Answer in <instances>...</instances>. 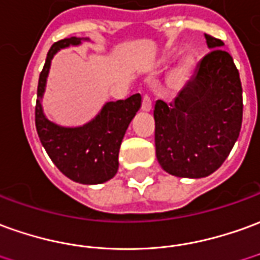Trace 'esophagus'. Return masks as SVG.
I'll use <instances>...</instances> for the list:
<instances>
[{
  "label": "esophagus",
  "mask_w": 260,
  "mask_h": 260,
  "mask_svg": "<svg viewBox=\"0 0 260 260\" xmlns=\"http://www.w3.org/2000/svg\"><path fill=\"white\" fill-rule=\"evenodd\" d=\"M142 110L143 111L149 112L150 110H152V100H150V97H149L148 94H145L142 99Z\"/></svg>",
  "instance_id": "1"
}]
</instances>
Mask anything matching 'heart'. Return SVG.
I'll use <instances>...</instances> for the list:
<instances>
[{"label":"heart","mask_w":260,"mask_h":260,"mask_svg":"<svg viewBox=\"0 0 260 260\" xmlns=\"http://www.w3.org/2000/svg\"><path fill=\"white\" fill-rule=\"evenodd\" d=\"M190 72H191V66L188 61H183L179 66L174 69L170 73L169 77V86L172 88H181L186 84V81L190 77Z\"/></svg>","instance_id":"heart-1"}]
</instances>
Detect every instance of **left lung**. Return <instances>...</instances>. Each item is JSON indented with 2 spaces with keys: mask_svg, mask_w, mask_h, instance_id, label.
<instances>
[{
  "mask_svg": "<svg viewBox=\"0 0 260 260\" xmlns=\"http://www.w3.org/2000/svg\"><path fill=\"white\" fill-rule=\"evenodd\" d=\"M210 52L173 103L155 104L156 157L177 177L200 179L228 157L242 125V86L224 42L206 34Z\"/></svg>",
  "mask_w": 260,
  "mask_h": 260,
  "instance_id": "8db88e82",
  "label": "left lung"
}]
</instances>
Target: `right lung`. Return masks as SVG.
Instances as JSON below:
<instances>
[{"mask_svg": "<svg viewBox=\"0 0 260 260\" xmlns=\"http://www.w3.org/2000/svg\"><path fill=\"white\" fill-rule=\"evenodd\" d=\"M83 41L88 39L72 36L56 42L49 49L38 83L35 125L41 143L61 173L81 184H100L117 174L119 146L128 125L141 108L142 97L134 94L126 100L110 101L92 121L77 128H64L49 121L42 110V97L50 61L60 49L76 46Z\"/></svg>", "mask_w": 260, "mask_h": 260, "instance_id": "right-lung-1", "label": "right lung"}]
</instances>
